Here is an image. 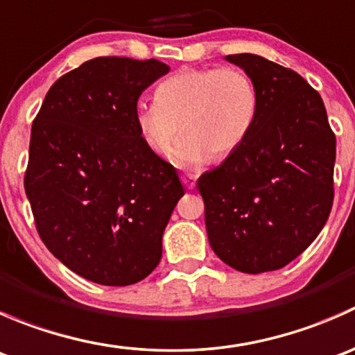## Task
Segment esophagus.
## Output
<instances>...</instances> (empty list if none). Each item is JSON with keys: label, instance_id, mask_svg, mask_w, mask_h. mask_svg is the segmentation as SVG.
Instances as JSON below:
<instances>
[{"label": "esophagus", "instance_id": "1", "mask_svg": "<svg viewBox=\"0 0 355 355\" xmlns=\"http://www.w3.org/2000/svg\"><path fill=\"white\" fill-rule=\"evenodd\" d=\"M182 182H184V185L189 189V191H192V189L196 187V175L192 173L182 175Z\"/></svg>", "mask_w": 355, "mask_h": 355}]
</instances>
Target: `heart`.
Returning <instances> with one entry per match:
<instances>
[{
  "mask_svg": "<svg viewBox=\"0 0 355 355\" xmlns=\"http://www.w3.org/2000/svg\"><path fill=\"white\" fill-rule=\"evenodd\" d=\"M259 113L252 78L239 68H184L161 80L153 105H137L134 125L142 144L157 156L170 153L180 166H200L234 155Z\"/></svg>",
  "mask_w": 355,
  "mask_h": 355,
  "instance_id": "obj_1",
  "label": "heart"
}]
</instances>
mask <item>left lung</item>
<instances>
[{
  "instance_id": "1",
  "label": "left lung",
  "mask_w": 355,
  "mask_h": 355,
  "mask_svg": "<svg viewBox=\"0 0 355 355\" xmlns=\"http://www.w3.org/2000/svg\"><path fill=\"white\" fill-rule=\"evenodd\" d=\"M225 60L252 78L259 113L244 144L198 187L214 254L257 275L287 266L327 223L336 141L323 99L297 71L250 53Z\"/></svg>"
}]
</instances>
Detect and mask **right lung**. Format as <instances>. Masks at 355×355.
I'll use <instances>...</instances> for the list:
<instances>
[{
  "label": "right lung",
  "mask_w": 355,
  "mask_h": 355,
  "mask_svg": "<svg viewBox=\"0 0 355 355\" xmlns=\"http://www.w3.org/2000/svg\"><path fill=\"white\" fill-rule=\"evenodd\" d=\"M168 71L157 60H89L51 85L32 123L24 185L39 237L94 284L144 280L184 196L134 125L139 96Z\"/></svg>",
  "instance_id": "add662e5"
}]
</instances>
